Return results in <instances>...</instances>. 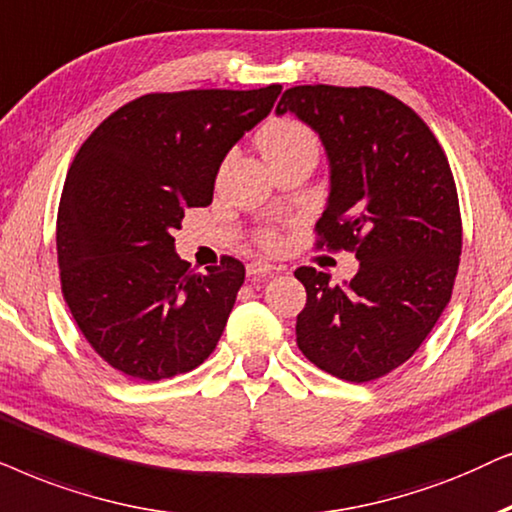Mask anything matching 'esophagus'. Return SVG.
<instances>
[{
  "mask_svg": "<svg viewBox=\"0 0 512 512\" xmlns=\"http://www.w3.org/2000/svg\"><path fill=\"white\" fill-rule=\"evenodd\" d=\"M278 274V267L267 262H250L248 264V278H262V276H271Z\"/></svg>",
  "mask_w": 512,
  "mask_h": 512,
  "instance_id": "34e87169",
  "label": "esophagus"
}]
</instances>
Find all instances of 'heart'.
I'll list each match as a JSON object with an SVG mask.
<instances>
[{
  "instance_id": "b5f03b06",
  "label": "heart",
  "mask_w": 512,
  "mask_h": 512,
  "mask_svg": "<svg viewBox=\"0 0 512 512\" xmlns=\"http://www.w3.org/2000/svg\"><path fill=\"white\" fill-rule=\"evenodd\" d=\"M260 145H262L264 156L271 159V156L276 154H285L290 152V149H297L304 145H318V142H316V135L311 133V128L302 124V121L278 119L274 124L264 128L260 135ZM257 243H260L262 248L274 250L281 245V236H278L276 229H262L260 234H257Z\"/></svg>"
}]
</instances>
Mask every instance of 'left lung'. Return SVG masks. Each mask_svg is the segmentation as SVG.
Wrapping results in <instances>:
<instances>
[{"mask_svg": "<svg viewBox=\"0 0 512 512\" xmlns=\"http://www.w3.org/2000/svg\"><path fill=\"white\" fill-rule=\"evenodd\" d=\"M320 135L330 201L316 248L360 260L346 285L299 267L297 346L332 377L363 384L407 363L452 299L461 210L445 149L426 121L372 86H292L276 107Z\"/></svg>", "mask_w": 512, "mask_h": 512, "instance_id": "8db88e82", "label": "left lung"}]
</instances>
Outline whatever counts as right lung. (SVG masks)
I'll return each mask as SVG.
<instances>
[{"mask_svg": "<svg viewBox=\"0 0 512 512\" xmlns=\"http://www.w3.org/2000/svg\"><path fill=\"white\" fill-rule=\"evenodd\" d=\"M281 84L140 95L74 156L60 194V290L109 367L161 381L199 367L220 342L245 267L222 255L206 274L175 255L187 208L213 203L220 163L267 117Z\"/></svg>", "mask_w": 512, "mask_h": 512, "instance_id": "right-lung-1", "label": "right lung"}]
</instances>
